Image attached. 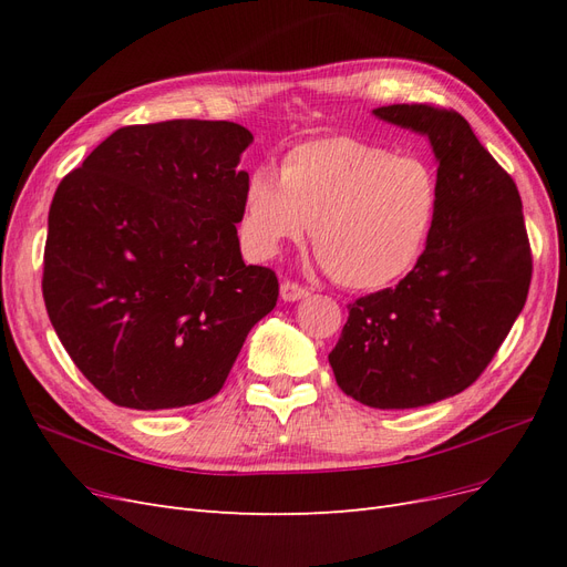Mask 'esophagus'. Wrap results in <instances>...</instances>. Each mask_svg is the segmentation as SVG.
Here are the masks:
<instances>
[{"label": "esophagus", "mask_w": 567, "mask_h": 567, "mask_svg": "<svg viewBox=\"0 0 567 567\" xmlns=\"http://www.w3.org/2000/svg\"><path fill=\"white\" fill-rule=\"evenodd\" d=\"M279 290H281V300L284 302H296V300H302V298L310 296V290L298 286L296 281H284Z\"/></svg>", "instance_id": "obj_1"}]
</instances>
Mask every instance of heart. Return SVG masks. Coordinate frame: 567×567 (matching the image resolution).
<instances>
[{
    "label": "heart",
    "instance_id": "obj_1",
    "mask_svg": "<svg viewBox=\"0 0 567 567\" xmlns=\"http://www.w3.org/2000/svg\"><path fill=\"white\" fill-rule=\"evenodd\" d=\"M241 238L274 257L312 227L319 267L352 290L385 288L416 267L440 208L435 169L354 136H321L286 153L281 169L252 167Z\"/></svg>",
    "mask_w": 567,
    "mask_h": 567
}]
</instances>
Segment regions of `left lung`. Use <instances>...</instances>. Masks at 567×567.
Masks as SVG:
<instances>
[{"label": "left lung", "mask_w": 567, "mask_h": 567, "mask_svg": "<svg viewBox=\"0 0 567 567\" xmlns=\"http://www.w3.org/2000/svg\"><path fill=\"white\" fill-rule=\"evenodd\" d=\"M383 123L427 136L440 208L416 267L350 305L329 354L340 390L373 409H414L466 390L527 300L532 255L520 194L454 111L373 109Z\"/></svg>", "instance_id": "1"}]
</instances>
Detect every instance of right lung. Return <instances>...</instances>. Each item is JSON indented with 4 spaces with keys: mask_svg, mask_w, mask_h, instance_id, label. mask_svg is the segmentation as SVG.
I'll return each mask as SVG.
<instances>
[{
    "mask_svg": "<svg viewBox=\"0 0 567 567\" xmlns=\"http://www.w3.org/2000/svg\"><path fill=\"white\" fill-rule=\"evenodd\" d=\"M252 134L227 120L120 127L65 175L49 208L51 326L101 394L142 411L210 400L277 274L246 265L236 225Z\"/></svg>",
    "mask_w": 567,
    "mask_h": 567,
    "instance_id": "add662e5",
    "label": "right lung"
}]
</instances>
